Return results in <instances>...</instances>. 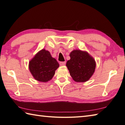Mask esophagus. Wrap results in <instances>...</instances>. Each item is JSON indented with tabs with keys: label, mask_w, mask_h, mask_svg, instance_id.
Returning a JSON list of instances; mask_svg holds the SVG:
<instances>
[{
	"label": "esophagus",
	"mask_w": 125,
	"mask_h": 125,
	"mask_svg": "<svg viewBox=\"0 0 125 125\" xmlns=\"http://www.w3.org/2000/svg\"><path fill=\"white\" fill-rule=\"evenodd\" d=\"M59 63L61 66H64L66 64V62H59Z\"/></svg>",
	"instance_id": "34e87169"
}]
</instances>
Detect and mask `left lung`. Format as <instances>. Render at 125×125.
Returning <instances> with one entry per match:
<instances>
[{"mask_svg":"<svg viewBox=\"0 0 125 125\" xmlns=\"http://www.w3.org/2000/svg\"><path fill=\"white\" fill-rule=\"evenodd\" d=\"M70 60L66 63L73 79L77 82L88 80L94 72L95 62L86 52L74 50L70 53Z\"/></svg>","mask_w":125,"mask_h":125,"instance_id":"8db88e82","label":"left lung"}]
</instances>
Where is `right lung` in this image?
<instances>
[{
    "instance_id": "right-lung-1",
    "label": "right lung",
    "mask_w": 125,
    "mask_h": 125,
    "mask_svg": "<svg viewBox=\"0 0 125 125\" xmlns=\"http://www.w3.org/2000/svg\"><path fill=\"white\" fill-rule=\"evenodd\" d=\"M59 66L57 61L44 49L38 52L29 63L31 73L35 79L41 82H47L51 79Z\"/></svg>"
}]
</instances>
